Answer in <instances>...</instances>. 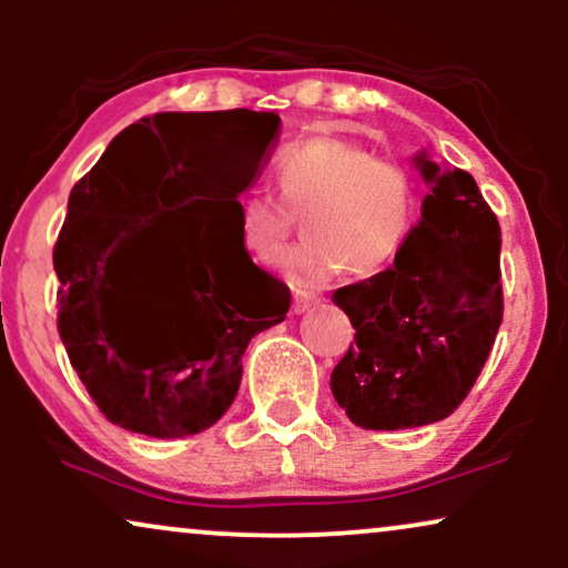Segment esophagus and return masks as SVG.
<instances>
[{
	"label": "esophagus",
	"mask_w": 568,
	"mask_h": 568,
	"mask_svg": "<svg viewBox=\"0 0 568 568\" xmlns=\"http://www.w3.org/2000/svg\"><path fill=\"white\" fill-rule=\"evenodd\" d=\"M315 304H317L315 293L298 291L296 296H293V315H304V312L310 310V306H315Z\"/></svg>",
	"instance_id": "esophagus-1"
}]
</instances>
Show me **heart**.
I'll use <instances>...</instances> for the list:
<instances>
[{"mask_svg": "<svg viewBox=\"0 0 568 568\" xmlns=\"http://www.w3.org/2000/svg\"><path fill=\"white\" fill-rule=\"evenodd\" d=\"M275 173L283 197L262 186L237 197L240 237L251 256L272 262L304 216L306 240L280 258L296 288L323 285L344 266L352 275H379L419 226V179L363 143L334 135L293 143L280 152Z\"/></svg>", "mask_w": 568, "mask_h": 568, "instance_id": "heart-1", "label": "heart"}]
</instances>
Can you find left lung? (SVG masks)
I'll list each match as a JSON object with an SVG mask.
<instances>
[{"instance_id":"1","label":"left lung","mask_w":568,"mask_h":568,"mask_svg":"<svg viewBox=\"0 0 568 568\" xmlns=\"http://www.w3.org/2000/svg\"><path fill=\"white\" fill-rule=\"evenodd\" d=\"M429 192L400 258L338 288L355 344L331 374L336 403L363 429L433 425L459 408L497 338L499 221L459 168L416 158Z\"/></svg>"}]
</instances>
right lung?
<instances>
[{
  "label": "right lung",
  "mask_w": 568,
  "mask_h": 568,
  "mask_svg": "<svg viewBox=\"0 0 568 568\" xmlns=\"http://www.w3.org/2000/svg\"><path fill=\"white\" fill-rule=\"evenodd\" d=\"M277 139L272 112H160L122 130L71 189L53 247L58 334L112 425L149 438L216 425L237 395L247 342L285 321L288 285L253 264L237 216V197ZM184 199L193 200L185 219L121 278L148 321L133 335H112L100 298L113 251Z\"/></svg>",
  "instance_id": "obj_1"
}]
</instances>
